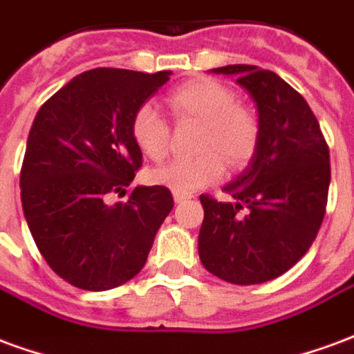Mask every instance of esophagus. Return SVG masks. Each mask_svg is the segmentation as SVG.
I'll use <instances>...</instances> for the list:
<instances>
[{"mask_svg":"<svg viewBox=\"0 0 354 354\" xmlns=\"http://www.w3.org/2000/svg\"><path fill=\"white\" fill-rule=\"evenodd\" d=\"M192 197H193L192 193H180V192H174V201H176V203H184V201L192 199Z\"/></svg>","mask_w":354,"mask_h":354,"instance_id":"obj_1","label":"esophagus"}]
</instances>
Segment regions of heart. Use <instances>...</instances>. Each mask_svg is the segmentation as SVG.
<instances>
[{
	"instance_id": "obj_1",
	"label": "heart",
	"mask_w": 354,
	"mask_h": 354,
	"mask_svg": "<svg viewBox=\"0 0 354 354\" xmlns=\"http://www.w3.org/2000/svg\"><path fill=\"white\" fill-rule=\"evenodd\" d=\"M169 106L178 121L201 123L197 149L192 159H174L151 170V180L172 192L192 193L218 182L231 169L250 162L260 146V121L250 108L239 104L237 96L220 81L199 77L184 83L169 94ZM132 140L142 153L161 161L169 153L170 124L153 104H142L132 117Z\"/></svg>"
}]
</instances>
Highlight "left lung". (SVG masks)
<instances>
[{"label":"left lung","mask_w":354,"mask_h":354,"mask_svg":"<svg viewBox=\"0 0 354 354\" xmlns=\"http://www.w3.org/2000/svg\"><path fill=\"white\" fill-rule=\"evenodd\" d=\"M237 75L258 106L260 146L222 203L201 195L205 220L199 258L231 284L273 281L296 266L319 233L330 187V151L317 117L277 73L233 64L212 70Z\"/></svg>","instance_id":"left-lung-1"}]
</instances>
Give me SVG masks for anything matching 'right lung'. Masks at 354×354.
Returning a JSON list of instances; mask_svg holds the SVG:
<instances>
[{"instance_id": "right-lung-1", "label": "right lung", "mask_w": 354, "mask_h": 354, "mask_svg": "<svg viewBox=\"0 0 354 354\" xmlns=\"http://www.w3.org/2000/svg\"><path fill=\"white\" fill-rule=\"evenodd\" d=\"M172 72L96 68L43 104L28 136L20 199L37 250L81 290L117 288L142 271L157 230L174 207L165 185H138L132 117Z\"/></svg>"}]
</instances>
